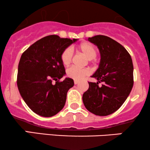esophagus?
Wrapping results in <instances>:
<instances>
[{
  "mask_svg": "<svg viewBox=\"0 0 150 150\" xmlns=\"http://www.w3.org/2000/svg\"><path fill=\"white\" fill-rule=\"evenodd\" d=\"M79 82H80V81L79 80H74V83H75V85H77V84H78Z\"/></svg>",
  "mask_w": 150,
  "mask_h": 150,
  "instance_id": "34e87169",
  "label": "esophagus"
}]
</instances>
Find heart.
Instances as JSON below:
<instances>
[{"label": "heart", "instance_id": "b5f03b06", "mask_svg": "<svg viewBox=\"0 0 150 150\" xmlns=\"http://www.w3.org/2000/svg\"><path fill=\"white\" fill-rule=\"evenodd\" d=\"M77 50L83 53L85 57L89 60H92L97 56V51L96 47L89 42L81 43L77 46ZM73 58V53L70 49L63 50L61 55V60L62 63L65 66H68L71 63ZM67 76L75 80H80L85 76L90 74V70L88 68H77L75 67L68 68L67 70Z\"/></svg>", "mask_w": 150, "mask_h": 150}]
</instances>
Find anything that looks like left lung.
Segmentation results:
<instances>
[{
    "label": "left lung",
    "instance_id": "1",
    "mask_svg": "<svg viewBox=\"0 0 150 150\" xmlns=\"http://www.w3.org/2000/svg\"><path fill=\"white\" fill-rule=\"evenodd\" d=\"M97 46L101 60L92 75L97 82H89V89L82 95L85 106L97 116L114 113L125 102L133 86L132 58L121 44L104 35L89 37ZM101 82L103 85L98 86Z\"/></svg>",
    "mask_w": 150,
    "mask_h": 150
}]
</instances>
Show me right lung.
I'll use <instances>...</instances> for the list:
<instances>
[{
	"instance_id": "1",
	"label": "right lung",
	"mask_w": 150,
	"mask_h": 150,
	"mask_svg": "<svg viewBox=\"0 0 150 150\" xmlns=\"http://www.w3.org/2000/svg\"><path fill=\"white\" fill-rule=\"evenodd\" d=\"M77 40L49 35L34 43L22 54L17 78L19 92L30 109L39 116L51 117L64 107L67 92L73 87L74 81L66 77L59 82L65 75L61 55Z\"/></svg>"
}]
</instances>
